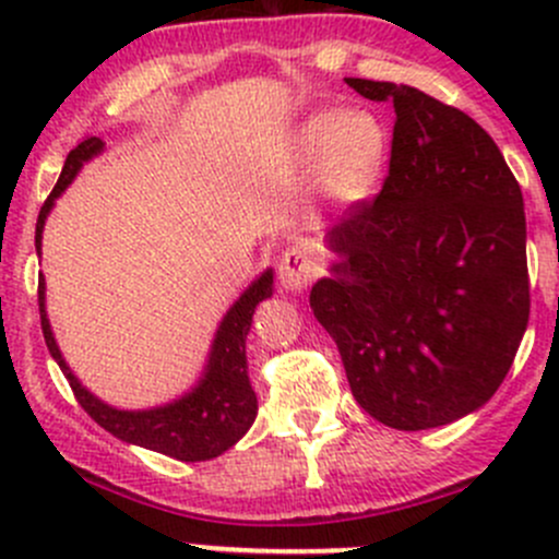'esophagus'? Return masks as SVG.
Instances as JSON below:
<instances>
[{
    "mask_svg": "<svg viewBox=\"0 0 559 559\" xmlns=\"http://www.w3.org/2000/svg\"><path fill=\"white\" fill-rule=\"evenodd\" d=\"M319 270H321V257L311 243H297L286 248L278 264L281 284H284L289 292L306 289L316 275H319Z\"/></svg>",
    "mask_w": 559,
    "mask_h": 559,
    "instance_id": "34e87169",
    "label": "esophagus"
}]
</instances>
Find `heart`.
<instances>
[{"label": "heart", "mask_w": 559, "mask_h": 559, "mask_svg": "<svg viewBox=\"0 0 559 559\" xmlns=\"http://www.w3.org/2000/svg\"><path fill=\"white\" fill-rule=\"evenodd\" d=\"M292 154L300 167H316L326 200L341 207L373 197L389 156V129L368 110H316L292 134Z\"/></svg>", "instance_id": "obj_1"}]
</instances>
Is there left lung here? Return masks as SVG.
<instances>
[{
	"instance_id": "left-lung-1",
	"label": "left lung",
	"mask_w": 559,
	"mask_h": 559,
	"mask_svg": "<svg viewBox=\"0 0 559 559\" xmlns=\"http://www.w3.org/2000/svg\"><path fill=\"white\" fill-rule=\"evenodd\" d=\"M394 105L389 175L326 233L337 253L311 308L354 400L394 430H430L503 384L530 319L522 189L495 140L430 94L346 78Z\"/></svg>"
}]
</instances>
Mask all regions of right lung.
I'll return each mask as SVG.
<instances>
[{"label": "right lung", "mask_w": 559, "mask_h": 559, "mask_svg": "<svg viewBox=\"0 0 559 559\" xmlns=\"http://www.w3.org/2000/svg\"><path fill=\"white\" fill-rule=\"evenodd\" d=\"M103 148V140L86 138L67 154L64 170H61L45 205L39 207L35 229L37 253L39 246H43L45 218H48L56 197L72 183V178L81 170L83 162L97 156ZM270 295H273V270L259 275L243 295H240V300L229 308L227 316H224L216 330V337H213L205 376H202L200 384L191 389L189 394H183L175 403L159 405V408L151 411H118L112 405L103 403L99 397H94L86 386H81V381L72 376V370L67 368L64 357H61L59 346L53 341V332H50L48 313H45V278H39L37 286L39 324H43L45 346H48L50 357L59 362L61 373L70 381L72 392H75L83 411L99 427H105L110 436L183 462L213 460V456L224 454L246 436L248 427L257 419V394H253L251 381H248L246 365V335L251 330L253 308L262 300H267Z\"/></svg>", "instance_id": "1"}]
</instances>
